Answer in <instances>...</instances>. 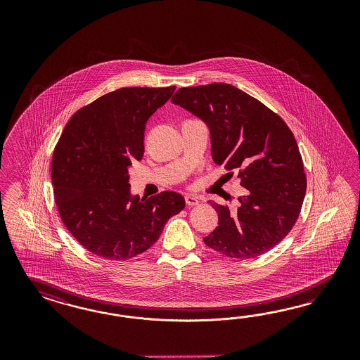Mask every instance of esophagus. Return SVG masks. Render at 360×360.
Wrapping results in <instances>:
<instances>
[{"label": "esophagus", "instance_id": "1", "mask_svg": "<svg viewBox=\"0 0 360 360\" xmlns=\"http://www.w3.org/2000/svg\"><path fill=\"white\" fill-rule=\"evenodd\" d=\"M185 200L186 205H187V206H190V207H193V206H198V205H199V200H198V198H195V196H185Z\"/></svg>", "mask_w": 360, "mask_h": 360}]
</instances>
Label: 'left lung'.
Instances as JSON below:
<instances>
[{
    "label": "left lung",
    "instance_id": "8db88e82",
    "mask_svg": "<svg viewBox=\"0 0 360 360\" xmlns=\"http://www.w3.org/2000/svg\"><path fill=\"white\" fill-rule=\"evenodd\" d=\"M206 122L214 162L238 172L245 194L238 210L215 202L218 227L205 238L210 248L233 259L272 250L298 219L306 175L295 136L283 119L239 88L226 83L179 88L172 98Z\"/></svg>",
    "mask_w": 360,
    "mask_h": 360
}]
</instances>
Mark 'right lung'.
Returning <instances> with one entry per match:
<instances>
[{"mask_svg":"<svg viewBox=\"0 0 360 360\" xmlns=\"http://www.w3.org/2000/svg\"><path fill=\"white\" fill-rule=\"evenodd\" d=\"M175 87L120 88L79 109L55 146V202L65 229L87 251L127 260L149 250L185 198L131 195L128 169L143 155L145 125Z\"/></svg>","mask_w":360,"mask_h":360,"instance_id":"obj_1","label":"right lung"}]
</instances>
